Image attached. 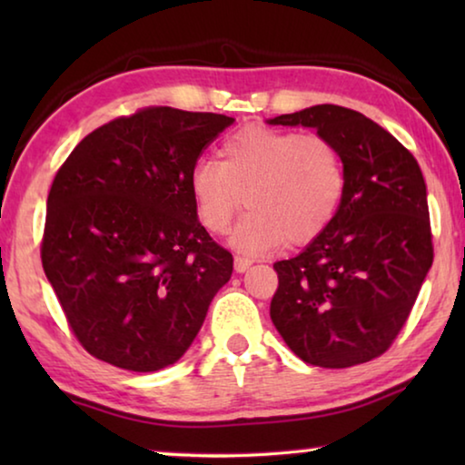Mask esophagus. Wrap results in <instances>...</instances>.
Returning <instances> with one entry per match:
<instances>
[{"label":"esophagus","instance_id":"34e87169","mask_svg":"<svg viewBox=\"0 0 465 465\" xmlns=\"http://www.w3.org/2000/svg\"><path fill=\"white\" fill-rule=\"evenodd\" d=\"M250 261H248V258H235V261H233V269H235V272H246L248 269H250Z\"/></svg>","mask_w":465,"mask_h":465}]
</instances>
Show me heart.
<instances>
[{"instance_id":"b5f03b06","label":"heart","mask_w":465,"mask_h":465,"mask_svg":"<svg viewBox=\"0 0 465 465\" xmlns=\"http://www.w3.org/2000/svg\"><path fill=\"white\" fill-rule=\"evenodd\" d=\"M344 191L341 149L320 133L242 129L219 147V162L201 160L191 172L196 217L211 233L230 230L246 196L250 213L230 240L246 256L316 240L332 223Z\"/></svg>"}]
</instances>
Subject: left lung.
<instances>
[{
    "mask_svg": "<svg viewBox=\"0 0 465 465\" xmlns=\"http://www.w3.org/2000/svg\"><path fill=\"white\" fill-rule=\"evenodd\" d=\"M269 124L312 127L341 149V209L310 246L274 262L271 320L310 365L344 369L383 355L432 264L427 184L414 155L357 110L318 104Z\"/></svg>",
    "mask_w": 465,
    "mask_h": 465,
    "instance_id": "obj_1",
    "label": "left lung"
}]
</instances>
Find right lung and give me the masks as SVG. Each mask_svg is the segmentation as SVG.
Segmentation results:
<instances>
[{"label":"right lung","mask_w":465,"mask_h":465,"mask_svg":"<svg viewBox=\"0 0 465 465\" xmlns=\"http://www.w3.org/2000/svg\"><path fill=\"white\" fill-rule=\"evenodd\" d=\"M233 123L149 106L84 137L53 180L41 258L92 357L157 371L184 355L233 258L196 217L191 172Z\"/></svg>","instance_id":"right-lung-1"}]
</instances>
